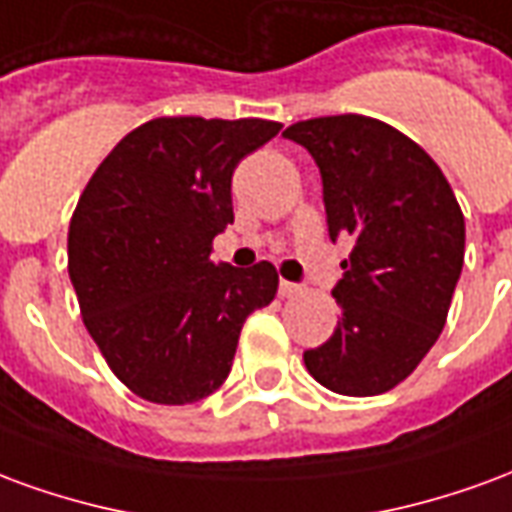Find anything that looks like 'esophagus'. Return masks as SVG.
Masks as SVG:
<instances>
[{
  "instance_id": "34e87169",
  "label": "esophagus",
  "mask_w": 512,
  "mask_h": 512,
  "mask_svg": "<svg viewBox=\"0 0 512 512\" xmlns=\"http://www.w3.org/2000/svg\"><path fill=\"white\" fill-rule=\"evenodd\" d=\"M299 293H301V285H296V282H288V279H282V282H279V296H282V299L299 296Z\"/></svg>"
}]
</instances>
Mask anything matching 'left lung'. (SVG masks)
Instances as JSON below:
<instances>
[{
    "label": "left lung",
    "instance_id": "left-lung-1",
    "mask_svg": "<svg viewBox=\"0 0 512 512\" xmlns=\"http://www.w3.org/2000/svg\"><path fill=\"white\" fill-rule=\"evenodd\" d=\"M282 136L321 169L329 238L354 241L332 290L343 315L304 365L337 395L389 392L447 323L466 244L461 205L436 161L376 117H315Z\"/></svg>",
    "mask_w": 512,
    "mask_h": 512
}]
</instances>
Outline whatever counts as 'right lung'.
Returning <instances> with one entry per match:
<instances>
[{"label":"right lung","instance_id":"1","mask_svg":"<svg viewBox=\"0 0 512 512\" xmlns=\"http://www.w3.org/2000/svg\"><path fill=\"white\" fill-rule=\"evenodd\" d=\"M279 123L156 117L95 169L68 230V274L87 332L134 395L186 406L230 376L244 321L277 296V268L213 263L233 224L238 161Z\"/></svg>","mask_w":512,"mask_h":512}]
</instances>
